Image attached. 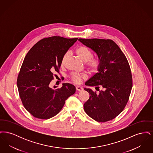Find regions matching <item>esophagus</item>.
Returning <instances> with one entry per match:
<instances>
[{
  "mask_svg": "<svg viewBox=\"0 0 153 153\" xmlns=\"http://www.w3.org/2000/svg\"><path fill=\"white\" fill-rule=\"evenodd\" d=\"M76 90L77 91H79V92H81V91H82V90H83V89H82V88L80 86H77L76 87Z\"/></svg>",
  "mask_w": 153,
  "mask_h": 153,
  "instance_id": "esophagus-1",
  "label": "esophagus"
}]
</instances>
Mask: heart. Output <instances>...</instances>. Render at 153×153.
<instances>
[{
  "label": "heart",
  "mask_w": 153,
  "mask_h": 153,
  "mask_svg": "<svg viewBox=\"0 0 153 153\" xmlns=\"http://www.w3.org/2000/svg\"><path fill=\"white\" fill-rule=\"evenodd\" d=\"M76 53L81 61L85 62L88 69L92 72H96L100 66V61L96 58H92V53L85 46H81L76 50ZM68 57V53H65L61 59V66H64L65 64ZM87 77V75L84 73H73L71 75V80L76 84H79L81 80Z\"/></svg>",
  "instance_id": "obj_1"
}]
</instances>
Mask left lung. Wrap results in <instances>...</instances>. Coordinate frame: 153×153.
I'll return each instance as SVG.
<instances>
[{
	"instance_id": "8db88e82",
	"label": "left lung",
	"mask_w": 153,
	"mask_h": 153,
	"mask_svg": "<svg viewBox=\"0 0 153 153\" xmlns=\"http://www.w3.org/2000/svg\"><path fill=\"white\" fill-rule=\"evenodd\" d=\"M79 41L94 51L100 61L97 72L85 83L95 87L99 92L84 88L89 99L84 103V109L97 122L109 121L122 112L128 100L132 87L129 64L119 47L111 39L80 38Z\"/></svg>"
}]
</instances>
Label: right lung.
I'll return each instance as SVG.
<instances>
[{"instance_id":"right-lung-1","label":"right lung","mask_w":153,"mask_h":153,"mask_svg":"<svg viewBox=\"0 0 153 153\" xmlns=\"http://www.w3.org/2000/svg\"><path fill=\"white\" fill-rule=\"evenodd\" d=\"M78 38L54 36L34 45L24 58L17 80L22 103L33 117L48 119L64 107L65 100L76 92V87L64 83L61 88L49 84L53 74L58 72L63 56Z\"/></svg>"}]
</instances>
